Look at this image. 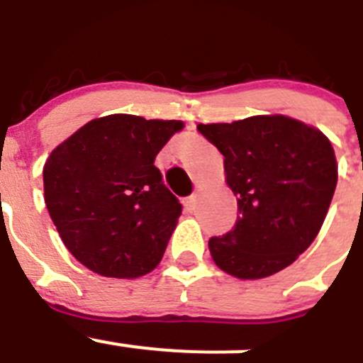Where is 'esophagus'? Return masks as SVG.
Segmentation results:
<instances>
[{"label": "esophagus", "mask_w": 363, "mask_h": 363, "mask_svg": "<svg viewBox=\"0 0 363 363\" xmlns=\"http://www.w3.org/2000/svg\"><path fill=\"white\" fill-rule=\"evenodd\" d=\"M184 208L186 211H189V213H194L195 210H197V195H189V197L184 199Z\"/></svg>", "instance_id": "34e87169"}]
</instances>
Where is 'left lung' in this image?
<instances>
[{"label": "left lung", "mask_w": 363, "mask_h": 363, "mask_svg": "<svg viewBox=\"0 0 363 363\" xmlns=\"http://www.w3.org/2000/svg\"><path fill=\"white\" fill-rule=\"evenodd\" d=\"M224 155L237 197L233 230L211 237L213 262L242 280L275 275L311 246L338 181L335 150L313 126L286 116L199 125Z\"/></svg>", "instance_id": "left-lung-1"}]
</instances>
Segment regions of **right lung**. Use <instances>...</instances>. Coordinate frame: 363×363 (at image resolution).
I'll return each mask as SVG.
<instances>
[{
  "label": "right lung",
  "mask_w": 363,
  "mask_h": 363,
  "mask_svg": "<svg viewBox=\"0 0 363 363\" xmlns=\"http://www.w3.org/2000/svg\"><path fill=\"white\" fill-rule=\"evenodd\" d=\"M182 126L113 113L50 153L45 204L67 250L90 271L137 279L161 262L182 206L153 161Z\"/></svg>",
  "instance_id": "obj_1"
}]
</instances>
